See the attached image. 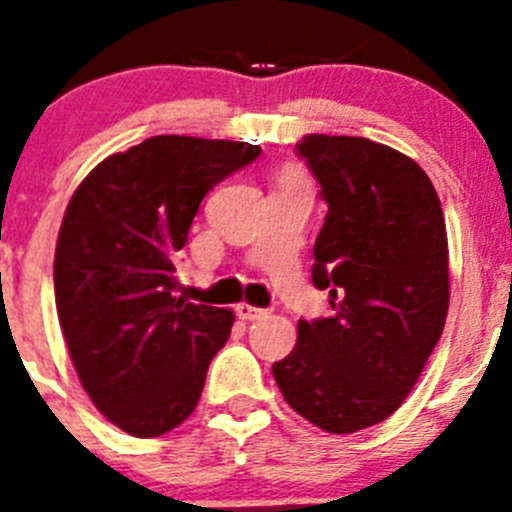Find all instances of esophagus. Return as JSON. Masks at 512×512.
<instances>
[{
    "label": "esophagus",
    "mask_w": 512,
    "mask_h": 512,
    "mask_svg": "<svg viewBox=\"0 0 512 512\" xmlns=\"http://www.w3.org/2000/svg\"><path fill=\"white\" fill-rule=\"evenodd\" d=\"M235 315H238L241 320H256V318H264L266 310L248 305V302H241V305H235Z\"/></svg>",
    "instance_id": "34e87169"
}]
</instances>
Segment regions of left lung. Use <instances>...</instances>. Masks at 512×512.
<instances>
[{
    "label": "left lung",
    "mask_w": 512,
    "mask_h": 512,
    "mask_svg": "<svg viewBox=\"0 0 512 512\" xmlns=\"http://www.w3.org/2000/svg\"><path fill=\"white\" fill-rule=\"evenodd\" d=\"M328 202L312 284L333 318L300 320L271 366L289 408L328 433H356L400 408L449 312L441 200L413 158L369 138L310 133L297 143Z\"/></svg>",
    "instance_id": "left-lung-1"
}]
</instances>
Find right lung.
<instances>
[{
    "label": "right lung",
    "mask_w": 512,
    "mask_h": 512,
    "mask_svg": "<svg viewBox=\"0 0 512 512\" xmlns=\"http://www.w3.org/2000/svg\"><path fill=\"white\" fill-rule=\"evenodd\" d=\"M261 148L153 135L112 153L76 187L53 261L58 323L81 387L135 438L192 415L233 310L174 295V256L200 202Z\"/></svg>",
    "instance_id": "obj_1"
}]
</instances>
